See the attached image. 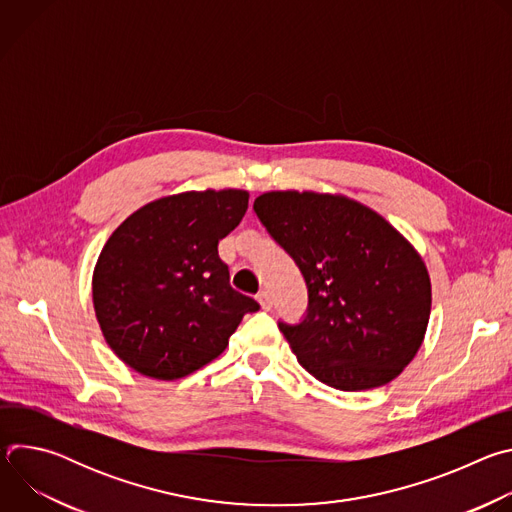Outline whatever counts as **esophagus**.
I'll use <instances>...</instances> for the list:
<instances>
[{
    "instance_id": "obj_1",
    "label": "esophagus",
    "mask_w": 512,
    "mask_h": 512,
    "mask_svg": "<svg viewBox=\"0 0 512 512\" xmlns=\"http://www.w3.org/2000/svg\"><path fill=\"white\" fill-rule=\"evenodd\" d=\"M257 302L261 304V308H263V310H271V306H273V304H271V296H269V291H265V289H263L261 294L257 296Z\"/></svg>"
}]
</instances>
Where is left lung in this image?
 Returning <instances> with one entry per match:
<instances>
[{"label": "left lung", "mask_w": 512, "mask_h": 512, "mask_svg": "<svg viewBox=\"0 0 512 512\" xmlns=\"http://www.w3.org/2000/svg\"><path fill=\"white\" fill-rule=\"evenodd\" d=\"M253 210L306 279L304 320L279 322L302 367L340 391L393 381L417 354L431 312L429 275L411 243L346 196L265 192Z\"/></svg>", "instance_id": "left-lung-1"}]
</instances>
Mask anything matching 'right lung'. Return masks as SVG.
<instances>
[{
    "instance_id": "1",
    "label": "right lung",
    "mask_w": 512,
    "mask_h": 512,
    "mask_svg": "<svg viewBox=\"0 0 512 512\" xmlns=\"http://www.w3.org/2000/svg\"><path fill=\"white\" fill-rule=\"evenodd\" d=\"M249 192L204 190L141 206L115 229L93 273V304L111 350L133 371L182 379L221 354L259 304L218 257Z\"/></svg>"
}]
</instances>
